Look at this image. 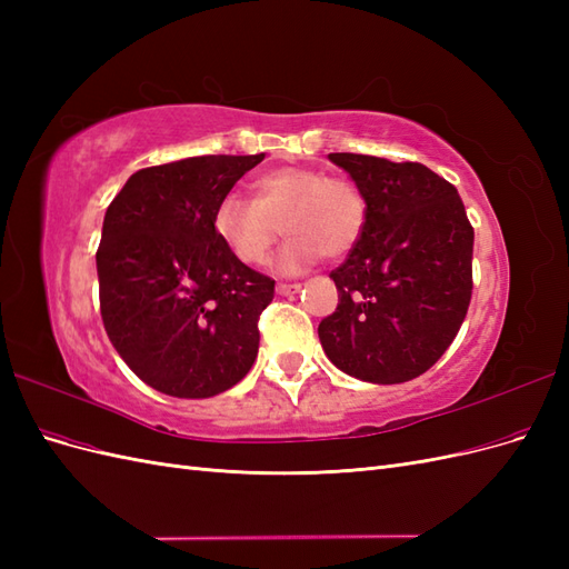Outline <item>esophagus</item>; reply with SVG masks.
I'll return each mask as SVG.
<instances>
[{
	"mask_svg": "<svg viewBox=\"0 0 569 569\" xmlns=\"http://www.w3.org/2000/svg\"><path fill=\"white\" fill-rule=\"evenodd\" d=\"M299 289H301V284H299V282H291V284H287V282H280V284H278V295H282V297H289V295H297Z\"/></svg>",
	"mask_w": 569,
	"mask_h": 569,
	"instance_id": "1",
	"label": "esophagus"
}]
</instances>
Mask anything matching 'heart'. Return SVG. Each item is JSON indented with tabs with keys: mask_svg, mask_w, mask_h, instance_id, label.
<instances>
[{
	"mask_svg": "<svg viewBox=\"0 0 569 569\" xmlns=\"http://www.w3.org/2000/svg\"><path fill=\"white\" fill-rule=\"evenodd\" d=\"M368 201L353 180L322 170L287 166L253 182V199L226 194L213 209V232L242 266H261L284 232L282 272H299L318 256L339 261L363 237Z\"/></svg>",
	"mask_w": 569,
	"mask_h": 569,
	"instance_id": "obj_1",
	"label": "heart"
}]
</instances>
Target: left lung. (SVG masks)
Wrapping results in <instances>:
<instances>
[{"mask_svg": "<svg viewBox=\"0 0 569 569\" xmlns=\"http://www.w3.org/2000/svg\"><path fill=\"white\" fill-rule=\"evenodd\" d=\"M363 189L358 247L330 272L339 303L318 337L351 377L399 385L451 347L472 299L475 230L458 189L422 163L330 153Z\"/></svg>", "mask_w": 569, "mask_h": 569, "instance_id": "1", "label": "left lung"}]
</instances>
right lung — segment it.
<instances>
[{"instance_id": "right-lung-1", "label": "right lung", "mask_w": 569, "mask_h": 569, "mask_svg": "<svg viewBox=\"0 0 569 569\" xmlns=\"http://www.w3.org/2000/svg\"><path fill=\"white\" fill-rule=\"evenodd\" d=\"M253 157H192L137 170L109 203L97 249L107 335L142 382L209 399L251 370L274 280L242 266L213 232V209Z\"/></svg>"}]
</instances>
